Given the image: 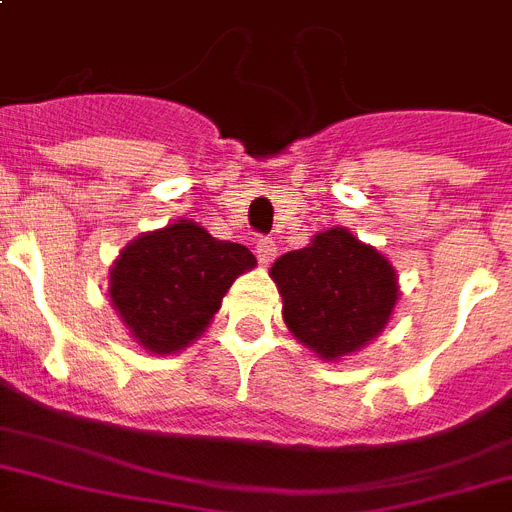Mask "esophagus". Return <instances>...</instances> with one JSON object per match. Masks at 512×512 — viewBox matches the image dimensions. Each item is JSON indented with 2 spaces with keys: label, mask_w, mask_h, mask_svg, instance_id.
I'll return each mask as SVG.
<instances>
[{
  "label": "esophagus",
  "mask_w": 512,
  "mask_h": 512,
  "mask_svg": "<svg viewBox=\"0 0 512 512\" xmlns=\"http://www.w3.org/2000/svg\"><path fill=\"white\" fill-rule=\"evenodd\" d=\"M256 256H259V264L269 266L277 256V243L272 238H259L256 240Z\"/></svg>",
  "instance_id": "34e87169"
}]
</instances>
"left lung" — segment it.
I'll list each match as a JSON object with an SVG mask.
<instances>
[{"instance_id":"1","label":"left lung","mask_w":512,"mask_h":512,"mask_svg":"<svg viewBox=\"0 0 512 512\" xmlns=\"http://www.w3.org/2000/svg\"><path fill=\"white\" fill-rule=\"evenodd\" d=\"M290 334L323 362L344 360L381 336L399 300V277L347 227L313 235L269 269Z\"/></svg>"}]
</instances>
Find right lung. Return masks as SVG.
I'll use <instances>...</instances> for the list:
<instances>
[{"label": "right lung", "instance_id": "right-lung-1", "mask_svg": "<svg viewBox=\"0 0 512 512\" xmlns=\"http://www.w3.org/2000/svg\"><path fill=\"white\" fill-rule=\"evenodd\" d=\"M253 266L246 246L176 220L121 248L108 272V298L139 347L176 355L207 331L230 285Z\"/></svg>", "mask_w": 512, "mask_h": 512}]
</instances>
